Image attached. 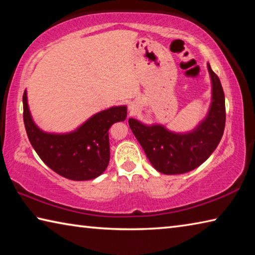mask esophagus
I'll list each match as a JSON object with an SVG mask.
<instances>
[{
    "mask_svg": "<svg viewBox=\"0 0 255 255\" xmlns=\"http://www.w3.org/2000/svg\"><path fill=\"white\" fill-rule=\"evenodd\" d=\"M139 103L138 102H136V101H132V102H130L129 103V106H128V111H129V114L130 115H135L136 112H138V110H139Z\"/></svg>",
    "mask_w": 255,
    "mask_h": 255,
    "instance_id": "34e87169",
    "label": "esophagus"
}]
</instances>
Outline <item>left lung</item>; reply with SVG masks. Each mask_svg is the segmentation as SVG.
I'll return each mask as SVG.
<instances>
[{"label": "left lung", "instance_id": "obj_1", "mask_svg": "<svg viewBox=\"0 0 255 255\" xmlns=\"http://www.w3.org/2000/svg\"><path fill=\"white\" fill-rule=\"evenodd\" d=\"M211 81V102L206 117L187 132L169 130L159 124L146 125L129 118V127L148 161L163 174H183L208 158L221 141L225 128V96L218 76L207 64Z\"/></svg>", "mask_w": 255, "mask_h": 255}]
</instances>
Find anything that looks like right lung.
Instances as JSON below:
<instances>
[{
  "mask_svg": "<svg viewBox=\"0 0 255 255\" xmlns=\"http://www.w3.org/2000/svg\"><path fill=\"white\" fill-rule=\"evenodd\" d=\"M127 118V107L117 106L97 112L75 130L47 132L34 124L23 93V122L33 149L47 166L64 178L86 181L106 171L110 159L109 128Z\"/></svg>",
  "mask_w": 255,
  "mask_h": 255,
  "instance_id": "add662e5",
  "label": "right lung"
}]
</instances>
